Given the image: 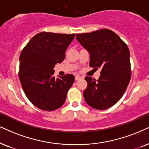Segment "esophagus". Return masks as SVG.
<instances>
[{
  "instance_id": "1",
  "label": "esophagus",
  "mask_w": 149,
  "mask_h": 149,
  "mask_svg": "<svg viewBox=\"0 0 149 149\" xmlns=\"http://www.w3.org/2000/svg\"><path fill=\"white\" fill-rule=\"evenodd\" d=\"M80 79H81V77L79 76V75H76V76H75V80H79Z\"/></svg>"
}]
</instances>
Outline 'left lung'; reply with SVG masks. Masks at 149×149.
Returning a JSON list of instances; mask_svg holds the SVG:
<instances>
[{"instance_id": "obj_1", "label": "left lung", "mask_w": 149, "mask_h": 149, "mask_svg": "<svg viewBox=\"0 0 149 149\" xmlns=\"http://www.w3.org/2000/svg\"><path fill=\"white\" fill-rule=\"evenodd\" d=\"M76 38L90 54L89 65L102 68L98 79L86 77V102L97 110H105L122 98L131 76L130 52L126 44L112 30L102 29L78 34Z\"/></svg>"}]
</instances>
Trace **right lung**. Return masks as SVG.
Masks as SVG:
<instances>
[{
  "label": "right lung",
  "mask_w": 149,
  "mask_h": 149,
  "mask_svg": "<svg viewBox=\"0 0 149 149\" xmlns=\"http://www.w3.org/2000/svg\"><path fill=\"white\" fill-rule=\"evenodd\" d=\"M75 34L41 32L31 38L20 54L19 79L24 93L36 107L52 111L65 103L74 75L54 76V68L65 58Z\"/></svg>",
  "instance_id": "1"
}]
</instances>
